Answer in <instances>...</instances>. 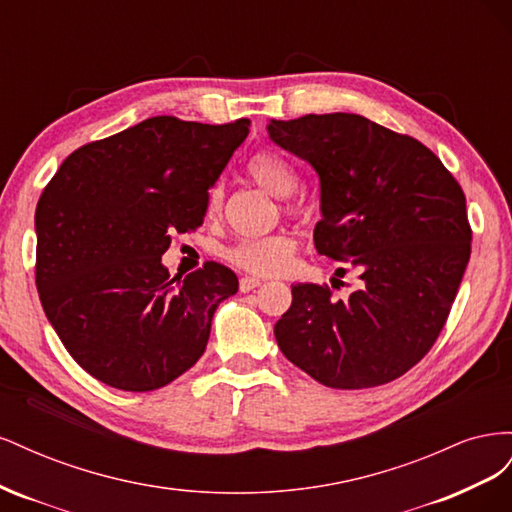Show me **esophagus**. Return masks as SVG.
<instances>
[{"mask_svg":"<svg viewBox=\"0 0 512 512\" xmlns=\"http://www.w3.org/2000/svg\"><path fill=\"white\" fill-rule=\"evenodd\" d=\"M260 284H262V280H258V277L245 275V277H241V280H239V290H241V292H250V290L258 288Z\"/></svg>","mask_w":512,"mask_h":512,"instance_id":"obj_1","label":"esophagus"}]
</instances>
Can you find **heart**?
<instances>
[{"label":"heart","mask_w":512,"mask_h":512,"mask_svg":"<svg viewBox=\"0 0 512 512\" xmlns=\"http://www.w3.org/2000/svg\"><path fill=\"white\" fill-rule=\"evenodd\" d=\"M245 170L256 185H260L262 190H267L273 196H288L297 188V168L277 151H256L254 156L247 160ZM222 200V185H213L207 198V211H218L222 207ZM294 250H297V243H294L290 235H286V232H275V235L265 237L239 239L237 243H232L228 247L226 258L232 265L247 273L275 275L282 273L290 265Z\"/></svg>","instance_id":"obj_1"}]
</instances>
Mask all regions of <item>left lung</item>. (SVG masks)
Masks as SVG:
<instances>
[{
  "label": "left lung",
  "instance_id": "8db88e82",
  "mask_svg": "<svg viewBox=\"0 0 512 512\" xmlns=\"http://www.w3.org/2000/svg\"><path fill=\"white\" fill-rule=\"evenodd\" d=\"M269 136L316 168V250L361 280L346 299L327 284L292 286L277 346L331 389L397 380L451 314L472 250L466 194L421 141L361 115L271 121Z\"/></svg>",
  "mask_w": 512,
  "mask_h": 512
}]
</instances>
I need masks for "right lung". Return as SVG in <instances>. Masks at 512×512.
Here are the masks:
<instances>
[{"label": "right lung", "mask_w": 512, "mask_h": 512, "mask_svg": "<svg viewBox=\"0 0 512 512\" xmlns=\"http://www.w3.org/2000/svg\"><path fill=\"white\" fill-rule=\"evenodd\" d=\"M250 132L170 115L145 119L61 162L36 207V286L61 344L113 389L156 391L207 348L211 318L239 288L220 262L170 280L173 232L205 220L209 188Z\"/></svg>", "instance_id": "obj_1"}]
</instances>
